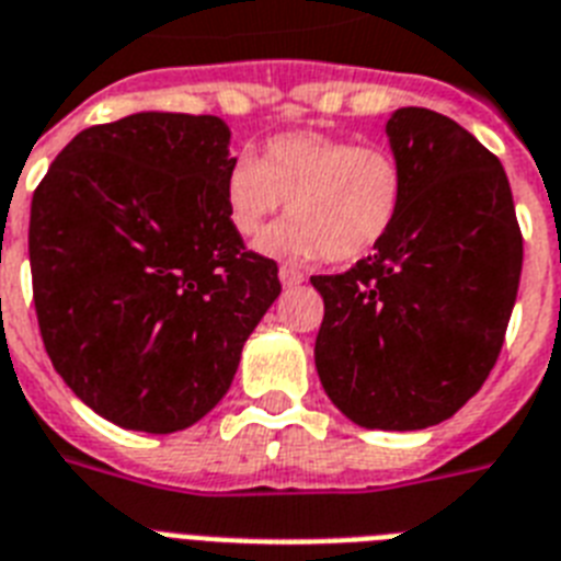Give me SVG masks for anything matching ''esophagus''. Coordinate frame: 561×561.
<instances>
[{"mask_svg": "<svg viewBox=\"0 0 561 561\" xmlns=\"http://www.w3.org/2000/svg\"><path fill=\"white\" fill-rule=\"evenodd\" d=\"M279 279H282V285H285V288H294V285L305 282V273L296 271V267H290V265H282L279 267Z\"/></svg>", "mask_w": 561, "mask_h": 561, "instance_id": "esophagus-1", "label": "esophagus"}]
</instances>
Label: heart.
I'll list each match as a JSON object with an SVG mask.
<instances>
[{
    "label": "heart",
    "mask_w": 561,
    "mask_h": 561,
    "mask_svg": "<svg viewBox=\"0 0 561 561\" xmlns=\"http://www.w3.org/2000/svg\"><path fill=\"white\" fill-rule=\"evenodd\" d=\"M288 202L285 225L256 248L267 256L354 262L389 236L403 204V170L383 147H354L322 131H285L262 161L227 170L225 207L236 233L256 236Z\"/></svg>",
    "instance_id": "obj_1"
}]
</instances>
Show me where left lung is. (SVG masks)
Returning a JSON list of instances; mask_svg holds the SVG:
<instances>
[{
  "instance_id": "1",
  "label": "left lung",
  "mask_w": 561,
  "mask_h": 561,
  "mask_svg": "<svg viewBox=\"0 0 561 561\" xmlns=\"http://www.w3.org/2000/svg\"><path fill=\"white\" fill-rule=\"evenodd\" d=\"M403 204L375 253L311 276L325 302L313 359L357 426L426 430L484 386L522 276V233L502 161L430 108L386 121Z\"/></svg>"
}]
</instances>
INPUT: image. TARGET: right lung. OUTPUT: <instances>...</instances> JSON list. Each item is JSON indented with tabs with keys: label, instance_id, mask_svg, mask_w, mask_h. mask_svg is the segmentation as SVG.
Instances as JSON below:
<instances>
[{
	"label": "right lung",
	"instance_id": "obj_1",
	"mask_svg": "<svg viewBox=\"0 0 561 561\" xmlns=\"http://www.w3.org/2000/svg\"><path fill=\"white\" fill-rule=\"evenodd\" d=\"M230 126L138 112L80 131L31 202L28 256L45 352L123 430L170 435L225 398L276 302V262L248 253L225 207Z\"/></svg>",
	"mask_w": 561,
	"mask_h": 561
}]
</instances>
